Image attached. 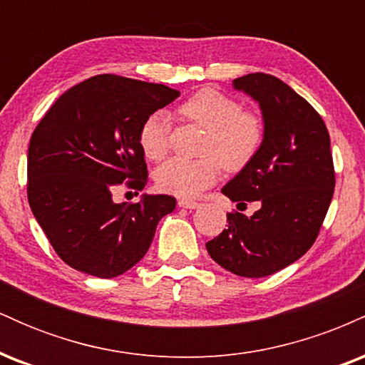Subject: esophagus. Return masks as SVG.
<instances>
[{
  "instance_id": "34e87169",
  "label": "esophagus",
  "mask_w": 365,
  "mask_h": 365,
  "mask_svg": "<svg viewBox=\"0 0 365 365\" xmlns=\"http://www.w3.org/2000/svg\"><path fill=\"white\" fill-rule=\"evenodd\" d=\"M178 206H180V207H185V209H195V207H199L200 204H199V202H195V200L180 199V200H178Z\"/></svg>"
}]
</instances>
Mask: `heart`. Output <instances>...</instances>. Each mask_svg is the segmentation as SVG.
Masks as SVG:
<instances>
[{
  "label": "heart",
  "instance_id": "b5f03b06",
  "mask_svg": "<svg viewBox=\"0 0 365 365\" xmlns=\"http://www.w3.org/2000/svg\"><path fill=\"white\" fill-rule=\"evenodd\" d=\"M187 120L207 128L200 159L173 158L156 170V185L166 194L192 199L215 185L221 165L226 170H242L257 154L264 139L262 121L240 103L215 89L195 92L180 106ZM170 115L156 111L145 118L139 144L145 158L159 161L170 150Z\"/></svg>",
  "mask_w": 365,
  "mask_h": 365
}]
</instances>
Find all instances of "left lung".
Instances as JSON below:
<instances>
[{
	"label": "left lung",
	"mask_w": 365,
	"mask_h": 365,
	"mask_svg": "<svg viewBox=\"0 0 365 365\" xmlns=\"http://www.w3.org/2000/svg\"><path fill=\"white\" fill-rule=\"evenodd\" d=\"M259 104L264 139L257 154L221 192L238 204L259 202L247 217L230 212L228 228L209 240L212 261L244 278H264L311 249L334 190L324 121L302 96L267 73L233 81Z\"/></svg>",
	"instance_id": "left-lung-1"
}]
</instances>
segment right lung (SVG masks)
Masks as SVG:
<instances>
[{
    "mask_svg": "<svg viewBox=\"0 0 365 365\" xmlns=\"http://www.w3.org/2000/svg\"><path fill=\"white\" fill-rule=\"evenodd\" d=\"M178 91L118 75H96L56 99L31 137L27 197L56 254L96 278L127 273L144 257L171 195L142 194L135 204L113 190H142L148 166L139 144L142 123L175 101Z\"/></svg>",
    "mask_w": 365,
    "mask_h": 365,
    "instance_id": "right-lung-1",
    "label": "right lung"
}]
</instances>
